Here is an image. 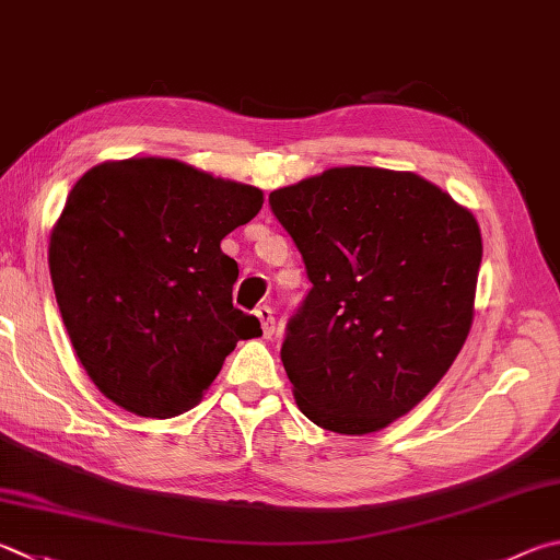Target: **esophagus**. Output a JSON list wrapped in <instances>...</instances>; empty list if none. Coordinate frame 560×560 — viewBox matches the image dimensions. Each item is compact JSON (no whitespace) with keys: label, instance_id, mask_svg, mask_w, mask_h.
<instances>
[{"label":"esophagus","instance_id":"1","mask_svg":"<svg viewBox=\"0 0 560 560\" xmlns=\"http://www.w3.org/2000/svg\"><path fill=\"white\" fill-rule=\"evenodd\" d=\"M254 315H257L259 323H261V332L264 338H271L273 330H277V325H273V313L269 306H259L257 311H254Z\"/></svg>","mask_w":560,"mask_h":560}]
</instances>
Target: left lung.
I'll use <instances>...</instances> for the list:
<instances>
[{
  "instance_id": "left-lung-1",
  "label": "left lung",
  "mask_w": 560,
  "mask_h": 560,
  "mask_svg": "<svg viewBox=\"0 0 560 560\" xmlns=\"http://www.w3.org/2000/svg\"><path fill=\"white\" fill-rule=\"evenodd\" d=\"M311 293L281 362L325 431L377 433L429 396L475 318L480 225L413 171L335 166L269 196Z\"/></svg>"
}]
</instances>
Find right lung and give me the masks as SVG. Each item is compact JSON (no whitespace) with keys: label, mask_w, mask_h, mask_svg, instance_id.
I'll list each match as a JSON object with an SVG mask.
<instances>
[{"label":"right lung","mask_w":560,"mask_h":560,"mask_svg":"<svg viewBox=\"0 0 560 560\" xmlns=\"http://www.w3.org/2000/svg\"><path fill=\"white\" fill-rule=\"evenodd\" d=\"M264 192L178 159L131 156L85 171L50 230L48 269L88 377L144 419L196 406L240 340L237 261L220 249Z\"/></svg>","instance_id":"obj_1"}]
</instances>
